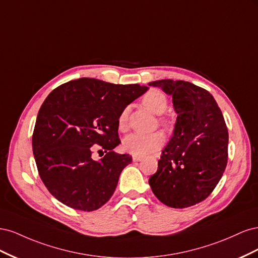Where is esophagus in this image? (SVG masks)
<instances>
[{
	"label": "esophagus",
	"mask_w": 258,
	"mask_h": 258,
	"mask_svg": "<svg viewBox=\"0 0 258 258\" xmlns=\"http://www.w3.org/2000/svg\"><path fill=\"white\" fill-rule=\"evenodd\" d=\"M132 160H134V161H141L142 157H139V156H132Z\"/></svg>",
	"instance_id": "obj_1"
}]
</instances>
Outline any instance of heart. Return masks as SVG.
<instances>
[{
  "label": "heart",
  "mask_w": 258,
  "mask_h": 258,
  "mask_svg": "<svg viewBox=\"0 0 258 258\" xmlns=\"http://www.w3.org/2000/svg\"><path fill=\"white\" fill-rule=\"evenodd\" d=\"M142 104L148 108L151 112L156 115H161L166 112L168 106V101L166 96L159 90L152 89L147 91L142 97ZM127 120H128V110H124L118 116V128L120 131L127 129ZM160 123L163 127L169 128L170 121L166 118H160ZM165 141L162 134L160 132H154V134L142 135V134H131L123 139L122 148L124 152H127L134 156H143L150 155L160 148Z\"/></svg>",
  "instance_id": "1"
}]
</instances>
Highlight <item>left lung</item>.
<instances>
[{
	"label": "left lung",
	"mask_w": 258,
	"mask_h": 258,
	"mask_svg": "<svg viewBox=\"0 0 258 258\" xmlns=\"http://www.w3.org/2000/svg\"><path fill=\"white\" fill-rule=\"evenodd\" d=\"M148 85L172 96L177 114L173 136L148 183L163 205L191 207L213 191L227 165L228 130L222 111L208 90L189 82L160 80Z\"/></svg>",
	"instance_id": "8db88e82"
}]
</instances>
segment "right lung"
<instances>
[{
	"instance_id": "obj_1",
	"label": "right lung",
	"mask_w": 258,
	"mask_h": 258,
	"mask_svg": "<svg viewBox=\"0 0 258 258\" xmlns=\"http://www.w3.org/2000/svg\"><path fill=\"white\" fill-rule=\"evenodd\" d=\"M147 90L83 77L49 93L36 117L32 148L38 174L54 198L88 212L110 200L132 161L129 154L113 151L120 143L118 116ZM96 144L106 153L99 161L91 156Z\"/></svg>"
}]
</instances>
